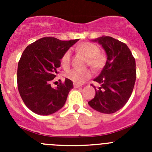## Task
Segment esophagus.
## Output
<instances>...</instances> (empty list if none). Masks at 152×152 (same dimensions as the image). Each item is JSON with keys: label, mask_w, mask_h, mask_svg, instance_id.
Listing matches in <instances>:
<instances>
[{"label": "esophagus", "mask_w": 152, "mask_h": 152, "mask_svg": "<svg viewBox=\"0 0 152 152\" xmlns=\"http://www.w3.org/2000/svg\"><path fill=\"white\" fill-rule=\"evenodd\" d=\"M80 85H79V84H74V88H80Z\"/></svg>", "instance_id": "obj_1"}]
</instances>
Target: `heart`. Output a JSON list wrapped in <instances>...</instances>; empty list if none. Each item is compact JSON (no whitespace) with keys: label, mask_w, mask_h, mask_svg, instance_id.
Here are the masks:
<instances>
[{"label":"heart","mask_w":152,"mask_h":152,"mask_svg":"<svg viewBox=\"0 0 152 152\" xmlns=\"http://www.w3.org/2000/svg\"><path fill=\"white\" fill-rule=\"evenodd\" d=\"M77 50L85 57H87L86 64H88L94 69H99L103 67L105 59L103 55L100 53V49L97 45L86 42L78 45ZM71 58H72V52L70 50L66 51L61 56V58L62 66L64 68L68 67L71 62ZM65 76L76 84H82L91 77V72L88 69L73 68L66 72Z\"/></svg>","instance_id":"b5f03b06"}]
</instances>
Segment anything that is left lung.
I'll return each instance as SVG.
<instances>
[{
    "mask_svg": "<svg viewBox=\"0 0 152 152\" xmlns=\"http://www.w3.org/2000/svg\"><path fill=\"white\" fill-rule=\"evenodd\" d=\"M102 45L107 56L105 66L94 81L100 84L88 104L102 113L110 114L125 106L131 96L136 79L135 60L126 44L103 36L93 40ZM93 86V84H92Z\"/></svg>",
    "mask_w": 152,
    "mask_h": 152,
    "instance_id": "obj_1",
    "label": "left lung"
}]
</instances>
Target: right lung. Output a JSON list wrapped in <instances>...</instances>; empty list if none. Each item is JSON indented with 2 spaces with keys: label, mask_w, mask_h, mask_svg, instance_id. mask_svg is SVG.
<instances>
[{
  "label": "right lung",
  "mask_w": 152,
  "mask_h": 152,
  "mask_svg": "<svg viewBox=\"0 0 152 152\" xmlns=\"http://www.w3.org/2000/svg\"><path fill=\"white\" fill-rule=\"evenodd\" d=\"M79 39L61 41L44 37L28 45L23 52L17 68L18 91L25 105L39 115L47 116L64 105L73 83L68 78L56 88L51 80L61 66V56Z\"/></svg>",
  "instance_id": "add662e5"
}]
</instances>
